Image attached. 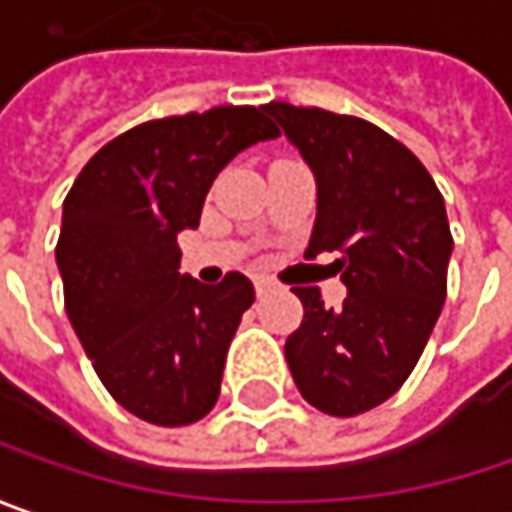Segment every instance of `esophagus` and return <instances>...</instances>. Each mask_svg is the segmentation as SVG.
I'll return each instance as SVG.
<instances>
[{
	"instance_id": "esophagus-1",
	"label": "esophagus",
	"mask_w": 512,
	"mask_h": 512,
	"mask_svg": "<svg viewBox=\"0 0 512 512\" xmlns=\"http://www.w3.org/2000/svg\"><path fill=\"white\" fill-rule=\"evenodd\" d=\"M272 289H275V283H272V280H269V278H257L255 280L257 298H263V295H266V292H272Z\"/></svg>"
}]
</instances>
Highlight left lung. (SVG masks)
Masks as SVG:
<instances>
[{
  "mask_svg": "<svg viewBox=\"0 0 512 512\" xmlns=\"http://www.w3.org/2000/svg\"><path fill=\"white\" fill-rule=\"evenodd\" d=\"M298 148L318 189L306 257L338 252L341 309L295 286L303 321L286 338L300 395L349 418L384 404L410 378L447 298L453 237L433 177L378 125L321 108L263 105Z\"/></svg>",
  "mask_w": 512,
  "mask_h": 512,
  "instance_id": "8db88e82",
  "label": "left lung"
}]
</instances>
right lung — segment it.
Masks as SVG:
<instances>
[{"label":"right lung","instance_id":"1","mask_svg":"<svg viewBox=\"0 0 512 512\" xmlns=\"http://www.w3.org/2000/svg\"><path fill=\"white\" fill-rule=\"evenodd\" d=\"M275 137L252 105L143 123L100 148L62 203L71 326L105 389L148 424H194L217 404L255 286L240 272L217 286L183 275L177 234L200 226L214 177L240 151Z\"/></svg>","mask_w":512,"mask_h":512}]
</instances>
